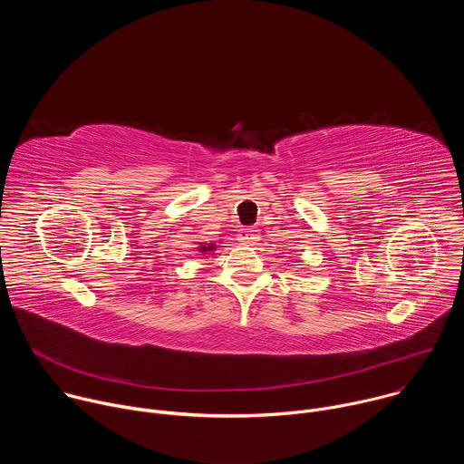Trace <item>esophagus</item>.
Listing matches in <instances>:
<instances>
[{
	"instance_id": "obj_1",
	"label": "esophagus",
	"mask_w": 464,
	"mask_h": 464,
	"mask_svg": "<svg viewBox=\"0 0 464 464\" xmlns=\"http://www.w3.org/2000/svg\"><path fill=\"white\" fill-rule=\"evenodd\" d=\"M258 238H260V235H258L256 227H242L238 231V242L244 246H253V244H256Z\"/></svg>"
}]
</instances>
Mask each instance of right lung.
I'll return each instance as SVG.
<instances>
[{
  "label": "right lung",
  "mask_w": 464,
  "mask_h": 464,
  "mask_svg": "<svg viewBox=\"0 0 464 464\" xmlns=\"http://www.w3.org/2000/svg\"><path fill=\"white\" fill-rule=\"evenodd\" d=\"M217 249V244H200V246H198V251H200V253H211V251H215Z\"/></svg>",
  "instance_id": "1"
}]
</instances>
